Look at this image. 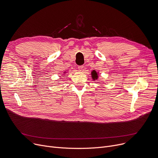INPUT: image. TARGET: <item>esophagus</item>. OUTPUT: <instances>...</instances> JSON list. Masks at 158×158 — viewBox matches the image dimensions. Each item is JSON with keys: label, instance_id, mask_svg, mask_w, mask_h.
I'll list each match as a JSON object with an SVG mask.
<instances>
[{"label": "esophagus", "instance_id": "34e87169", "mask_svg": "<svg viewBox=\"0 0 158 158\" xmlns=\"http://www.w3.org/2000/svg\"><path fill=\"white\" fill-rule=\"evenodd\" d=\"M84 68V66L83 65H81V66H78V69L79 71H81L82 70V69Z\"/></svg>", "mask_w": 158, "mask_h": 158}]
</instances>
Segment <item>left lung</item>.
I'll use <instances>...</instances> for the list:
<instances>
[{
	"label": "left lung",
	"instance_id": "obj_1",
	"mask_svg": "<svg viewBox=\"0 0 158 158\" xmlns=\"http://www.w3.org/2000/svg\"><path fill=\"white\" fill-rule=\"evenodd\" d=\"M98 73L95 70H93L92 72V77L93 80H97L98 79Z\"/></svg>",
	"mask_w": 158,
	"mask_h": 158
}]
</instances>
